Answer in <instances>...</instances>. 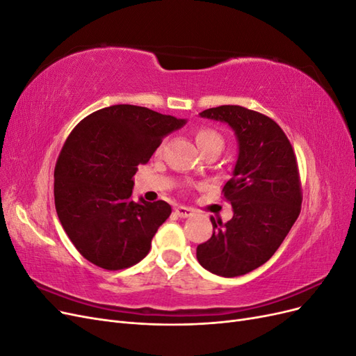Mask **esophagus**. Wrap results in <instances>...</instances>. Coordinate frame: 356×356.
I'll return each instance as SVG.
<instances>
[{
    "mask_svg": "<svg viewBox=\"0 0 356 356\" xmlns=\"http://www.w3.org/2000/svg\"><path fill=\"white\" fill-rule=\"evenodd\" d=\"M175 213L179 218H188L193 213H195V211H193L191 208H187V207H178V208H175Z\"/></svg>",
    "mask_w": 356,
    "mask_h": 356,
    "instance_id": "1",
    "label": "esophagus"
}]
</instances>
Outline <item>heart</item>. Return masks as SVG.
<instances>
[{"instance_id": "1", "label": "heart", "mask_w": 356, "mask_h": 356, "mask_svg": "<svg viewBox=\"0 0 356 356\" xmlns=\"http://www.w3.org/2000/svg\"><path fill=\"white\" fill-rule=\"evenodd\" d=\"M196 143L202 153L208 152L211 148H221L224 147V139L220 132L215 131L212 127H200L196 132Z\"/></svg>"}]
</instances>
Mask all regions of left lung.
<instances>
[{"label":"left lung","instance_id":"obj_1","mask_svg":"<svg viewBox=\"0 0 356 356\" xmlns=\"http://www.w3.org/2000/svg\"><path fill=\"white\" fill-rule=\"evenodd\" d=\"M200 117L227 123L239 143L233 177L222 188L233 218L211 217V239L197 246V261L211 273L234 277L252 272L276 250L301 209V182L294 149L276 122L239 105H221Z\"/></svg>","mask_w":356,"mask_h":356}]
</instances>
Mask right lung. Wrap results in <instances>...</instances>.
I'll use <instances>...</instances> for the list:
<instances>
[{"label": "right lung", "mask_w": 356, "mask_h": 356, "mask_svg": "<svg viewBox=\"0 0 356 356\" xmlns=\"http://www.w3.org/2000/svg\"><path fill=\"white\" fill-rule=\"evenodd\" d=\"M184 118L136 105L98 110L72 129L55 166V207L77 251L105 270L139 263L172 212L165 200H132L134 175Z\"/></svg>", "instance_id": "obj_1"}]
</instances>
